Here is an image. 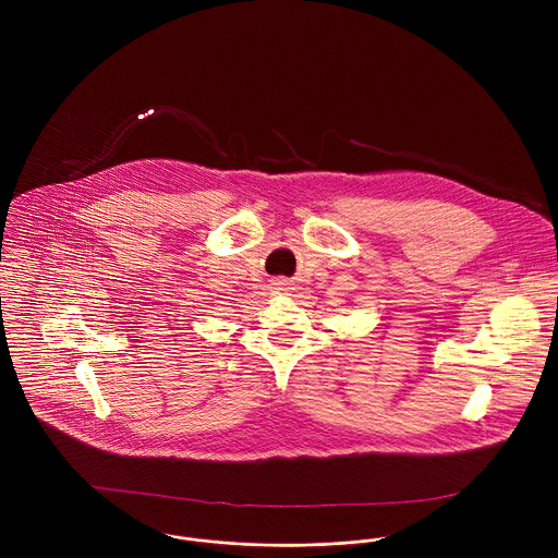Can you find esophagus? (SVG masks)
Returning <instances> with one entry per match:
<instances>
[{
  "label": "esophagus",
  "instance_id": "1",
  "mask_svg": "<svg viewBox=\"0 0 558 558\" xmlns=\"http://www.w3.org/2000/svg\"><path fill=\"white\" fill-rule=\"evenodd\" d=\"M275 286H277V290H288V288H286V286H288V283H286V281H277V283H275Z\"/></svg>",
  "mask_w": 558,
  "mask_h": 558
}]
</instances>
